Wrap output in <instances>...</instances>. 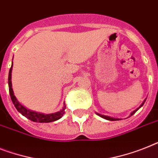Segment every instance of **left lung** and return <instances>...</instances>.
I'll return each instance as SVG.
<instances>
[{"instance_id":"1","label":"left lung","mask_w":158,"mask_h":158,"mask_svg":"<svg viewBox=\"0 0 158 158\" xmlns=\"http://www.w3.org/2000/svg\"><path fill=\"white\" fill-rule=\"evenodd\" d=\"M144 102H145V100H144V102H143V103L141 104V105L140 106H139V107L137 108V109H136V110H134L133 112H131V115H132V114H134L135 113V112L137 111L138 110H139V109H140V107H141L142 106L144 105ZM98 115H99L100 117H102V118H105V119H107V120H110V121H114V120H119V119H118V118H110V117H109V116H106V115H103V114H97ZM131 115H130V116H131Z\"/></svg>"}]
</instances>
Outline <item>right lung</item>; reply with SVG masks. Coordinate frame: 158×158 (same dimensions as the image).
<instances>
[{
    "label": "right lung",
    "instance_id": "add662e5",
    "mask_svg": "<svg viewBox=\"0 0 158 158\" xmlns=\"http://www.w3.org/2000/svg\"><path fill=\"white\" fill-rule=\"evenodd\" d=\"M11 72H12V66L10 69V73H9V90H10V94L11 100L14 103V106L16 107L18 112H20L21 114L24 115L25 117H27V118H29L30 120L34 121V122H37V123H50V122H53V121H56L58 119L63 116L65 112V106L64 107L60 110L54 114H40V113H37V112L31 111V110H28L26 107H24L23 105H21L18 102L17 98H15L14 94V91L12 89V83H11Z\"/></svg>",
    "mask_w": 158,
    "mask_h": 158
}]
</instances>
